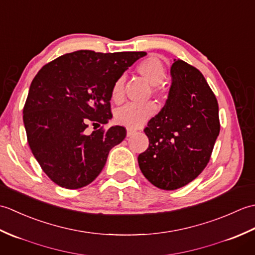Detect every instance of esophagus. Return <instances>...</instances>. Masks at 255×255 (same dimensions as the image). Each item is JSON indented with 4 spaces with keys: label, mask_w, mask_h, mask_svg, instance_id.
<instances>
[{
    "label": "esophagus",
    "mask_w": 255,
    "mask_h": 255,
    "mask_svg": "<svg viewBox=\"0 0 255 255\" xmlns=\"http://www.w3.org/2000/svg\"><path fill=\"white\" fill-rule=\"evenodd\" d=\"M133 133H136V129H132V128H128V129H127V136H128V137L132 136Z\"/></svg>",
    "instance_id": "34e87169"
}]
</instances>
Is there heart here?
Listing matches in <instances>:
<instances>
[{
	"label": "heart",
	"mask_w": 255,
	"mask_h": 255,
	"mask_svg": "<svg viewBox=\"0 0 255 255\" xmlns=\"http://www.w3.org/2000/svg\"><path fill=\"white\" fill-rule=\"evenodd\" d=\"M137 72L148 81L150 84L155 85L153 94L162 96V90L159 84L165 79L166 70L164 63L156 56H150L142 59L136 67ZM111 99L115 103L124 100V78H118L113 83L111 89ZM156 112V105L152 102L148 103H129L122 106L115 112V122L121 126L127 128H138L148 122Z\"/></svg>",
	"instance_id": "1"
}]
</instances>
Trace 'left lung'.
<instances>
[{
  "label": "left lung",
  "mask_w": 255,
  "mask_h": 255,
  "mask_svg": "<svg viewBox=\"0 0 255 255\" xmlns=\"http://www.w3.org/2000/svg\"><path fill=\"white\" fill-rule=\"evenodd\" d=\"M165 105L143 130L149 147L138 156L144 177L165 191L187 185L203 172L220 131L218 102L202 72L174 60Z\"/></svg>",
  "instance_id": "8db88e82"
}]
</instances>
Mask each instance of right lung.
Listing matches in <instances>:
<instances>
[{
	"instance_id": "obj_1",
	"label": "right lung",
	"mask_w": 255,
	"mask_h": 255,
	"mask_svg": "<svg viewBox=\"0 0 255 255\" xmlns=\"http://www.w3.org/2000/svg\"><path fill=\"white\" fill-rule=\"evenodd\" d=\"M144 51L79 50L45 64L32 80L23 108L27 141L47 176L77 189L99 176L126 128L103 126L113 117L111 89ZM90 124L102 125L89 134Z\"/></svg>"
}]
</instances>
